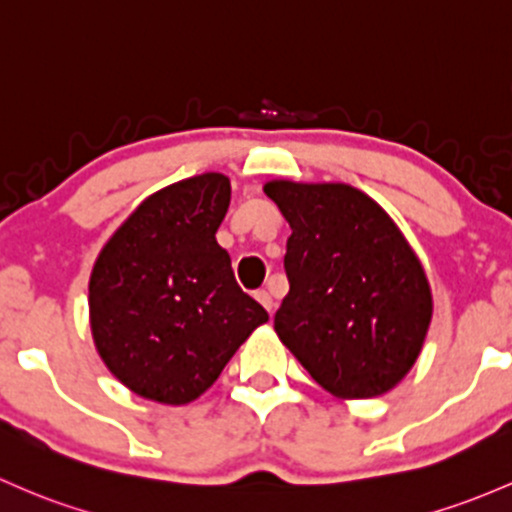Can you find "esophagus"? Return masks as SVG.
<instances>
[{"label": "esophagus", "instance_id": "obj_1", "mask_svg": "<svg viewBox=\"0 0 512 512\" xmlns=\"http://www.w3.org/2000/svg\"><path fill=\"white\" fill-rule=\"evenodd\" d=\"M255 299H257V301H260V304H262V306H265V309H267V311H270V314H272V311H274V299H272V294H270V292H267V289H260V292H257V294H255Z\"/></svg>", "mask_w": 512, "mask_h": 512}]
</instances>
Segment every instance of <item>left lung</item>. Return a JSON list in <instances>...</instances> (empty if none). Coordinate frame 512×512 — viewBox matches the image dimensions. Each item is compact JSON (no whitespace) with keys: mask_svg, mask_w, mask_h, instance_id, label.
I'll list each match as a JSON object with an SVG mask.
<instances>
[{"mask_svg":"<svg viewBox=\"0 0 512 512\" xmlns=\"http://www.w3.org/2000/svg\"><path fill=\"white\" fill-rule=\"evenodd\" d=\"M265 193L287 218L289 292L274 331L338 400L390 392L422 353L432 289L402 230L348 184L274 179Z\"/></svg>","mask_w":512,"mask_h":512,"instance_id":"obj_1","label":"left lung"}]
</instances>
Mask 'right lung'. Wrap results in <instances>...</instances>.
I'll return each instance as SVG.
<instances>
[{
  "label": "right lung",
  "mask_w": 512,
  "mask_h": 512,
  "mask_svg": "<svg viewBox=\"0 0 512 512\" xmlns=\"http://www.w3.org/2000/svg\"><path fill=\"white\" fill-rule=\"evenodd\" d=\"M228 176H191L144 198L90 272V331L102 363L144 400L188 405L270 316L235 282L215 233Z\"/></svg>",
  "instance_id": "add662e5"
}]
</instances>
